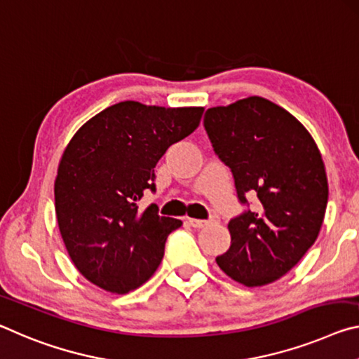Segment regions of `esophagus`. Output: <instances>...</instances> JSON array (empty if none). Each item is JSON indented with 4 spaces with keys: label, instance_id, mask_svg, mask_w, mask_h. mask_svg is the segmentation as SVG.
<instances>
[{
    "label": "esophagus",
    "instance_id": "34e87169",
    "mask_svg": "<svg viewBox=\"0 0 359 359\" xmlns=\"http://www.w3.org/2000/svg\"><path fill=\"white\" fill-rule=\"evenodd\" d=\"M187 221H189V224H191L192 227H197V229H201V227L208 226L210 222H213L215 219H194V218H187Z\"/></svg>",
    "mask_w": 359,
    "mask_h": 359
}]
</instances>
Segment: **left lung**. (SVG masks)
<instances>
[{
  "label": "left lung",
  "mask_w": 359,
  "mask_h": 359,
  "mask_svg": "<svg viewBox=\"0 0 359 359\" xmlns=\"http://www.w3.org/2000/svg\"><path fill=\"white\" fill-rule=\"evenodd\" d=\"M205 130L235 180L238 201L256 210L231 219V248L216 257L227 277L248 287L286 275L318 237L327 205L325 162L294 116L262 97L207 109Z\"/></svg>",
  "instance_id": "1"
}]
</instances>
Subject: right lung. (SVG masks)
<instances>
[{"mask_svg": "<svg viewBox=\"0 0 359 359\" xmlns=\"http://www.w3.org/2000/svg\"><path fill=\"white\" fill-rule=\"evenodd\" d=\"M202 107L163 108L121 102L82 126L63 151L54 186L58 229L76 269L114 294L156 272L168 233L183 222L138 210L156 191L154 167L201 124Z\"/></svg>", "mask_w": 359, "mask_h": 359, "instance_id": "add662e5", "label": "right lung"}]
</instances>
